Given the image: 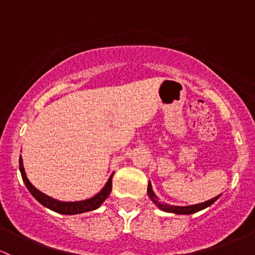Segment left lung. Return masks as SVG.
Masks as SVG:
<instances>
[{
    "instance_id": "8db88e82",
    "label": "left lung",
    "mask_w": 255,
    "mask_h": 255,
    "mask_svg": "<svg viewBox=\"0 0 255 255\" xmlns=\"http://www.w3.org/2000/svg\"><path fill=\"white\" fill-rule=\"evenodd\" d=\"M147 195H149L150 200L155 203L156 206L158 207L161 211L167 212V213H174V214H194L197 213V212L202 211V209L207 208V207L212 206L218 198L220 197L222 195H218L215 197L211 198V200L206 201V202L202 203H197V205H191V206H172V205H167V203H162L159 202L158 197L156 196L155 192H153L152 186H151V183L149 181V185H147Z\"/></svg>"
}]
</instances>
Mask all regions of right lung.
I'll use <instances>...</instances> for the list:
<instances>
[{"label": "right lung", "mask_w": 255, "mask_h": 255, "mask_svg": "<svg viewBox=\"0 0 255 255\" xmlns=\"http://www.w3.org/2000/svg\"><path fill=\"white\" fill-rule=\"evenodd\" d=\"M19 169H20L21 173V178H23V181L25 184V186L27 187V190L30 191L33 197L41 203L42 206L47 207L49 208L50 211L57 212L59 214H65V215H74V214H80V213H85V212H89V211H94V209L99 208L100 206L103 205V202L108 198V196L110 195L111 189H113V174L110 175V178L108 179L106 184L98 192L97 195H94L93 197L87 198V200L83 201H75V202H65V201H59L55 200V198L50 197V196H47L43 192H41L40 190L36 189L35 186L30 183V180L26 177V173H25L24 169V164H23V158H19Z\"/></svg>", "instance_id": "right-lung-1"}]
</instances>
